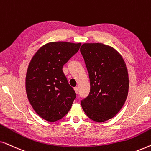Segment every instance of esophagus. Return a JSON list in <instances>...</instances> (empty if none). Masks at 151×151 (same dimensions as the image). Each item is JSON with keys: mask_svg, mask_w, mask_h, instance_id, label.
Returning <instances> with one entry per match:
<instances>
[{"mask_svg": "<svg viewBox=\"0 0 151 151\" xmlns=\"http://www.w3.org/2000/svg\"><path fill=\"white\" fill-rule=\"evenodd\" d=\"M74 91H75L76 93L78 94V87H75V88H74Z\"/></svg>", "mask_w": 151, "mask_h": 151, "instance_id": "esophagus-1", "label": "esophagus"}]
</instances>
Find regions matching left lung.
I'll use <instances>...</instances> for the list:
<instances>
[{
  "mask_svg": "<svg viewBox=\"0 0 151 151\" xmlns=\"http://www.w3.org/2000/svg\"><path fill=\"white\" fill-rule=\"evenodd\" d=\"M80 52L91 86L88 96L81 101L82 109L92 120L105 122L116 115L127 98V65L118 51L102 43H84Z\"/></svg>",
  "mask_w": 151,
  "mask_h": 151,
  "instance_id": "1",
  "label": "left lung"
}]
</instances>
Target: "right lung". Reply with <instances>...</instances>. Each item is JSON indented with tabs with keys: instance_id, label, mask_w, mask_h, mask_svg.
Segmentation results:
<instances>
[{
	"instance_id": "obj_1",
	"label": "right lung",
	"mask_w": 151,
	"mask_h": 151,
	"mask_svg": "<svg viewBox=\"0 0 151 151\" xmlns=\"http://www.w3.org/2000/svg\"><path fill=\"white\" fill-rule=\"evenodd\" d=\"M81 43L51 42L37 51L29 64L25 87L37 114L48 122L63 118L76 94L68 83L63 67L79 50Z\"/></svg>"
}]
</instances>
